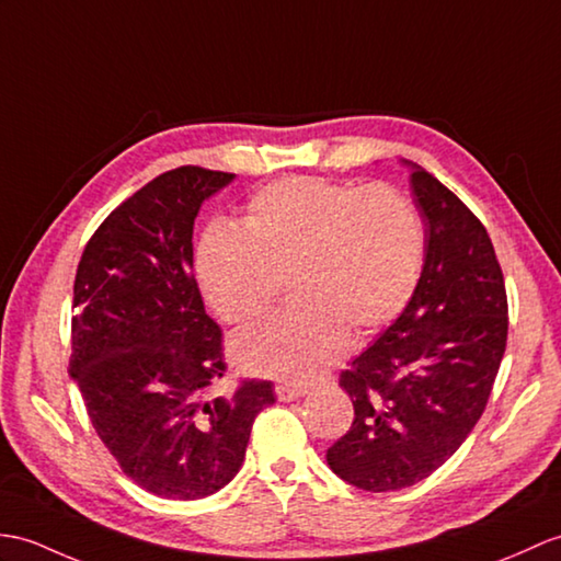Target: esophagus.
Returning a JSON list of instances; mask_svg holds the SVG:
<instances>
[{
    "instance_id": "obj_1",
    "label": "esophagus",
    "mask_w": 561,
    "mask_h": 561,
    "mask_svg": "<svg viewBox=\"0 0 561 561\" xmlns=\"http://www.w3.org/2000/svg\"><path fill=\"white\" fill-rule=\"evenodd\" d=\"M275 392H277L279 401H294L298 397L308 394V387L306 385H296V382H279L275 387Z\"/></svg>"
}]
</instances>
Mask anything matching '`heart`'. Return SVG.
Instances as JSON below:
<instances>
[{
	"label": "heart",
	"instance_id": "b5f03b06",
	"mask_svg": "<svg viewBox=\"0 0 561 561\" xmlns=\"http://www.w3.org/2000/svg\"><path fill=\"white\" fill-rule=\"evenodd\" d=\"M423 257V225L407 195L286 176L251 195L241 229H205L195 275L233 328L263 318L286 277L291 304L233 340L231 354L249 373L304 382L344 354L346 332L366 336L401 316Z\"/></svg>",
	"mask_w": 561,
	"mask_h": 561
}]
</instances>
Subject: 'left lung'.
Returning a JSON list of instances; mask_svg holds the SVG:
<instances>
[{
  "label": "left lung",
  "mask_w": 561,
  "mask_h": 561,
  "mask_svg": "<svg viewBox=\"0 0 561 561\" xmlns=\"http://www.w3.org/2000/svg\"><path fill=\"white\" fill-rule=\"evenodd\" d=\"M411 188L425 221L421 279L401 316L340 375L354 423L328 449L332 471L368 492L421 483L463 445L488 407L510 330L483 221L419 164Z\"/></svg>",
  "instance_id": "1"
}]
</instances>
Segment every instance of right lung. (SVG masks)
I'll return each instance as SVG.
<instances>
[{"mask_svg":"<svg viewBox=\"0 0 561 561\" xmlns=\"http://www.w3.org/2000/svg\"><path fill=\"white\" fill-rule=\"evenodd\" d=\"M233 174L179 167L102 221L76 270L69 375L102 445L136 485L201 500L239 473L267 380L215 397L219 324L193 277V221Z\"/></svg>","mask_w":561,"mask_h":561,"instance_id":"right-lung-1","label":"right lung"}]
</instances>
